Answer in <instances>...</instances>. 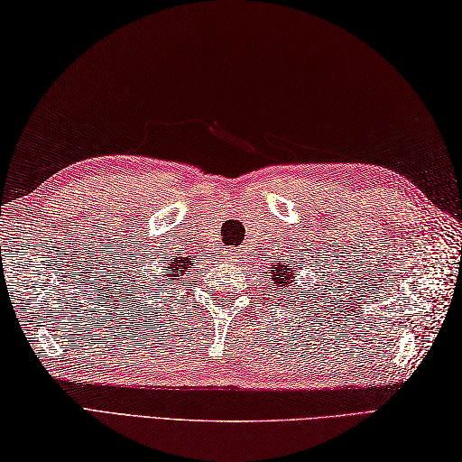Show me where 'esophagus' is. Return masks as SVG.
Segmentation results:
<instances>
[{
	"label": "esophagus",
	"instance_id": "34e87169",
	"mask_svg": "<svg viewBox=\"0 0 462 462\" xmlns=\"http://www.w3.org/2000/svg\"><path fill=\"white\" fill-rule=\"evenodd\" d=\"M240 258H242V254H240V250H234V248H230V250H226V260H230L232 263H238V262H240Z\"/></svg>",
	"mask_w": 462,
	"mask_h": 462
}]
</instances>
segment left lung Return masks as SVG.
<instances>
[{
    "label": "left lung",
    "instance_id": "8db88e82",
    "mask_svg": "<svg viewBox=\"0 0 462 462\" xmlns=\"http://www.w3.org/2000/svg\"><path fill=\"white\" fill-rule=\"evenodd\" d=\"M270 283L273 288H276L278 291H282L283 296H286V288H293L296 286V276H298V272H296V268H291V266H280L278 268H272L270 270Z\"/></svg>",
    "mask_w": 462,
    "mask_h": 462
}]
</instances>
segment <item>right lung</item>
<instances>
[{
    "label": "right lung",
    "mask_w": 462,
    "mask_h": 462,
    "mask_svg": "<svg viewBox=\"0 0 462 462\" xmlns=\"http://www.w3.org/2000/svg\"><path fill=\"white\" fill-rule=\"evenodd\" d=\"M192 263V260H184V258H174V260H166V268H169V273H166V278L169 280H176L180 276L182 272H186V268H189Z\"/></svg>",
    "instance_id": "right-lung-1"
}]
</instances>
